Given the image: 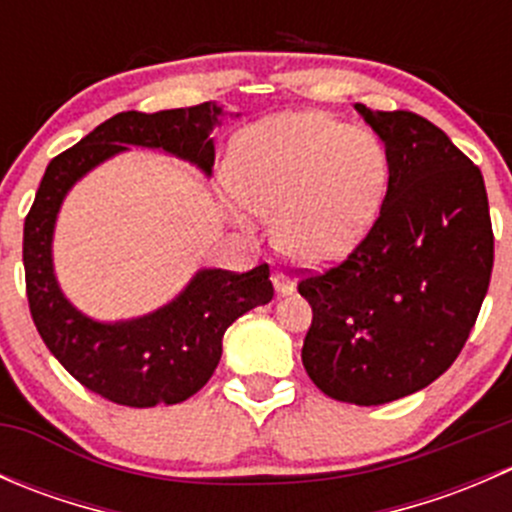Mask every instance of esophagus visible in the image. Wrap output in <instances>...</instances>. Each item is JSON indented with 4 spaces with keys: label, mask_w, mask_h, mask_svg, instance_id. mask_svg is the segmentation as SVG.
Wrapping results in <instances>:
<instances>
[{
    "label": "esophagus",
    "mask_w": 512,
    "mask_h": 512,
    "mask_svg": "<svg viewBox=\"0 0 512 512\" xmlns=\"http://www.w3.org/2000/svg\"><path fill=\"white\" fill-rule=\"evenodd\" d=\"M272 285H275L277 294H292L294 292V282L289 280L287 275H282V272H275V275H272Z\"/></svg>",
    "instance_id": "1"
}]
</instances>
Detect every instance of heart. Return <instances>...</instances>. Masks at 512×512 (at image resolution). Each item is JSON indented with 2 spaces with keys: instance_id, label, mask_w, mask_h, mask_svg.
<instances>
[{
  "instance_id": "heart-1",
  "label": "heart",
  "mask_w": 512,
  "mask_h": 512,
  "mask_svg": "<svg viewBox=\"0 0 512 512\" xmlns=\"http://www.w3.org/2000/svg\"><path fill=\"white\" fill-rule=\"evenodd\" d=\"M374 133L324 111H287L242 133L227 158V188L242 208L275 218L280 252L302 267L344 260L366 235L386 185ZM235 220L240 206L227 203Z\"/></svg>"
}]
</instances>
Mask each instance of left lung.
Segmentation results:
<instances>
[{"mask_svg":"<svg viewBox=\"0 0 512 512\" xmlns=\"http://www.w3.org/2000/svg\"><path fill=\"white\" fill-rule=\"evenodd\" d=\"M356 111L381 138L389 188L342 265L299 282L312 307L302 364L319 391L379 406L426 389L456 361L493 270L483 175L411 111Z\"/></svg>","mask_w":512,"mask_h":512,"instance_id":"left-lung-1","label":"left lung"}]
</instances>
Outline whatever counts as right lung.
I'll list each match as a JSON object with an SVG mask.
<instances>
[{"instance_id": "obj_1", "label": "right lung", "mask_w": 512, "mask_h": 512, "mask_svg": "<svg viewBox=\"0 0 512 512\" xmlns=\"http://www.w3.org/2000/svg\"><path fill=\"white\" fill-rule=\"evenodd\" d=\"M223 118V106L215 101L158 113H116L51 160L36 190L24 223L32 319L59 364L79 384L113 404L151 409L198 394L218 369L227 327L275 294L270 267L260 265L242 275L203 267L163 307L143 317L101 322L74 307L56 280L54 230L59 210L86 173L131 146L188 160L210 178L215 163L210 133Z\"/></svg>"}]
</instances>
